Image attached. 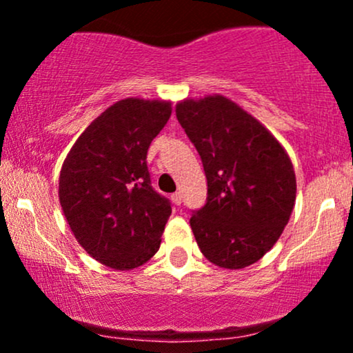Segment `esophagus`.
<instances>
[{"label": "esophagus", "instance_id": "obj_1", "mask_svg": "<svg viewBox=\"0 0 353 353\" xmlns=\"http://www.w3.org/2000/svg\"><path fill=\"white\" fill-rule=\"evenodd\" d=\"M171 199H172V204H174V205H181V194H179V192L172 194Z\"/></svg>", "mask_w": 353, "mask_h": 353}]
</instances>
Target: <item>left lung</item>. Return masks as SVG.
<instances>
[{"instance_id": "8db88e82", "label": "left lung", "mask_w": 353, "mask_h": 353, "mask_svg": "<svg viewBox=\"0 0 353 353\" xmlns=\"http://www.w3.org/2000/svg\"><path fill=\"white\" fill-rule=\"evenodd\" d=\"M199 152L208 201L190 228L201 252L222 269H244L272 249L295 204L294 165L269 129L221 94L176 106Z\"/></svg>"}]
</instances>
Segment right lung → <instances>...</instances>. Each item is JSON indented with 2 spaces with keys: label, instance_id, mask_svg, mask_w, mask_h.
I'll return each instance as SVG.
<instances>
[{
  "label": "right lung",
  "instance_id": "1",
  "mask_svg": "<svg viewBox=\"0 0 353 353\" xmlns=\"http://www.w3.org/2000/svg\"><path fill=\"white\" fill-rule=\"evenodd\" d=\"M169 101L128 98L78 137L59 174V204L86 252L116 270L159 250L171 202L152 189L148 149L171 117Z\"/></svg>",
  "mask_w": 353,
  "mask_h": 353
}]
</instances>
